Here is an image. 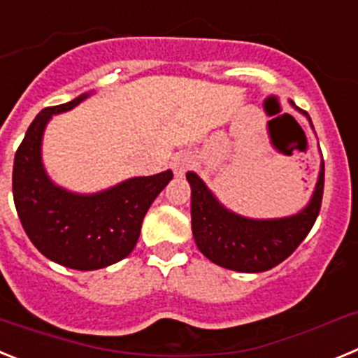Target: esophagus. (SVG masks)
I'll return each instance as SVG.
<instances>
[{"mask_svg": "<svg viewBox=\"0 0 358 358\" xmlns=\"http://www.w3.org/2000/svg\"><path fill=\"white\" fill-rule=\"evenodd\" d=\"M172 170L177 177H182L186 173V170L194 164V157L186 154V152H179L176 156L172 157Z\"/></svg>", "mask_w": 358, "mask_h": 358, "instance_id": "34e87169", "label": "esophagus"}]
</instances>
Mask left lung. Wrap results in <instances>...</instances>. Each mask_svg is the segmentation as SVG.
<instances>
[{
    "instance_id": "left-lung-1",
    "label": "left lung",
    "mask_w": 358,
    "mask_h": 358,
    "mask_svg": "<svg viewBox=\"0 0 358 358\" xmlns=\"http://www.w3.org/2000/svg\"><path fill=\"white\" fill-rule=\"evenodd\" d=\"M290 106L312 120L305 110ZM314 129V127H312ZM192 188V233L199 251L208 260L236 273H264L289 258L306 238L319 210L324 188V163L312 197L297 213L280 218H249L231 211L215 197L195 172L186 173Z\"/></svg>"
}]
</instances>
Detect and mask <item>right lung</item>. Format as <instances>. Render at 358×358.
Here are the masks:
<instances>
[{
	"label": "right lung",
	"mask_w": 358,
	"mask_h": 358,
	"mask_svg": "<svg viewBox=\"0 0 358 358\" xmlns=\"http://www.w3.org/2000/svg\"><path fill=\"white\" fill-rule=\"evenodd\" d=\"M91 94L41 110L15 152L12 173L14 204L28 238L48 260L77 271H96L127 258L148 208L173 177L172 170L131 177L96 194L55 185L43 163L46 125Z\"/></svg>",
	"instance_id": "add662e5"
}]
</instances>
